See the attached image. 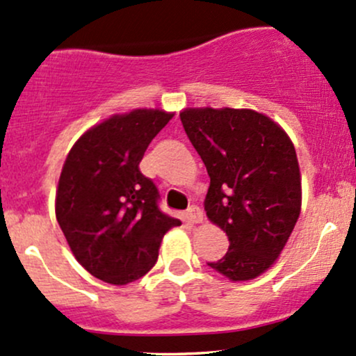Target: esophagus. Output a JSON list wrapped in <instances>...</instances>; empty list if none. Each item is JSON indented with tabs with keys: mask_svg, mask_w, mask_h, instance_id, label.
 <instances>
[{
	"mask_svg": "<svg viewBox=\"0 0 356 356\" xmlns=\"http://www.w3.org/2000/svg\"><path fill=\"white\" fill-rule=\"evenodd\" d=\"M186 219L192 224H200L204 220V212L197 205H192V207L186 210Z\"/></svg>",
	"mask_w": 356,
	"mask_h": 356,
	"instance_id": "esophagus-1",
	"label": "esophagus"
}]
</instances>
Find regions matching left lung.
Segmentation results:
<instances>
[{
    "label": "left lung",
    "mask_w": 356,
    "mask_h": 356,
    "mask_svg": "<svg viewBox=\"0 0 356 356\" xmlns=\"http://www.w3.org/2000/svg\"><path fill=\"white\" fill-rule=\"evenodd\" d=\"M183 129L210 177L205 212L229 238L210 268L232 282L256 278L284 250L300 213V171L292 140L254 110L186 108Z\"/></svg>",
    "instance_id": "1"
}]
</instances>
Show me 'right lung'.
Masks as SVG:
<instances>
[{"instance_id": "1", "label": "right lung", "mask_w": 356, "mask_h": 356, "mask_svg": "<svg viewBox=\"0 0 356 356\" xmlns=\"http://www.w3.org/2000/svg\"><path fill=\"white\" fill-rule=\"evenodd\" d=\"M161 110L113 115L83 134L63 166L56 217L72 254L106 284L139 280L154 266L163 236L178 219L159 209V192L139 163L171 120Z\"/></svg>"}]
</instances>
